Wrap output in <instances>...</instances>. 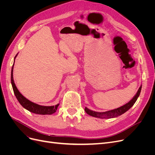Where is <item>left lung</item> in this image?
<instances>
[{
	"label": "left lung",
	"instance_id": "1",
	"mask_svg": "<svg viewBox=\"0 0 155 155\" xmlns=\"http://www.w3.org/2000/svg\"><path fill=\"white\" fill-rule=\"evenodd\" d=\"M141 89H142V86H140L138 91L132 100H131L129 103L126 104L125 105L121 106L119 108H117V109L111 110L109 111H107L104 112H97L91 110L90 109H87V107H85V111L87 112V114L88 115L92 116L93 117H96V118H116V117H118L122 114L125 113L126 111H127L129 109H130L131 107L133 106V105L135 104V102L137 101L138 97L140 96V92H141Z\"/></svg>",
	"mask_w": 155,
	"mask_h": 155
}]
</instances>
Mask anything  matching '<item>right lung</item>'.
Wrapping results in <instances>:
<instances>
[{
	"label": "right lung",
	"mask_w": 155,
	"mask_h": 155,
	"mask_svg": "<svg viewBox=\"0 0 155 155\" xmlns=\"http://www.w3.org/2000/svg\"><path fill=\"white\" fill-rule=\"evenodd\" d=\"M17 54L15 57V59L17 57ZM15 59H14V60H15ZM14 62H15V61H14ZM13 66H14V64H13V67L12 68L11 83H12V85L13 87V92H14V94H15L17 100L18 101V102L20 103V104L26 110H29L31 112H33V113L37 114H43V115L51 114L54 113V112H55L56 110L58 109V107L59 104H58L55 106L39 105L38 104H34V103L30 101V100L26 99L25 97H24L21 94L20 92L18 91L17 87L15 86V83H14V81H13Z\"/></svg>",
	"instance_id": "1"
}]
</instances>
